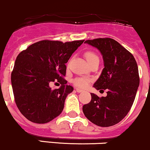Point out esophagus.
Here are the masks:
<instances>
[{
    "mask_svg": "<svg viewBox=\"0 0 150 150\" xmlns=\"http://www.w3.org/2000/svg\"><path fill=\"white\" fill-rule=\"evenodd\" d=\"M75 90H76V91H77V92H78V93H82V92H83V90L80 89V88H75Z\"/></svg>",
    "mask_w": 150,
    "mask_h": 150,
    "instance_id": "34e87169",
    "label": "esophagus"
}]
</instances>
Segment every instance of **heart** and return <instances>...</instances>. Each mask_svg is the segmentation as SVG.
<instances>
[{"mask_svg": "<svg viewBox=\"0 0 150 150\" xmlns=\"http://www.w3.org/2000/svg\"><path fill=\"white\" fill-rule=\"evenodd\" d=\"M85 57L86 60L88 61V64H91V62L96 59H98V57L95 53L91 51H88L85 53ZM89 80L86 78H77L73 80V83L76 86L80 88H86L88 85Z\"/></svg>", "mask_w": 150, "mask_h": 150, "instance_id": "b5f03b06", "label": "heart"}]
</instances>
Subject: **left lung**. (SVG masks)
I'll use <instances>...</instances> for the list:
<instances>
[{
	"instance_id": "obj_1",
	"label": "left lung",
	"mask_w": 150,
	"mask_h": 150,
	"mask_svg": "<svg viewBox=\"0 0 150 150\" xmlns=\"http://www.w3.org/2000/svg\"><path fill=\"white\" fill-rule=\"evenodd\" d=\"M85 43L98 49L103 57L104 68L93 87L106 89L107 96L99 98L91 93V102L83 105V111L96 125L111 127L127 116L134 101L139 86L137 64L128 50L111 38L87 40Z\"/></svg>"
}]
</instances>
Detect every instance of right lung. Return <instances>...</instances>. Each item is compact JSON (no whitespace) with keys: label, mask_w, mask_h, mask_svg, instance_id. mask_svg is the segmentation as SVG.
Returning a JSON list of instances; mask_svg holds the SVG:
<instances>
[{"label":"right lung","mask_w":150,"mask_h":150,"mask_svg":"<svg viewBox=\"0 0 150 150\" xmlns=\"http://www.w3.org/2000/svg\"><path fill=\"white\" fill-rule=\"evenodd\" d=\"M83 42L40 41L17 56L11 73L13 92L17 107L28 120L45 124L62 113L66 98L73 91L63 78L65 63ZM54 81L62 85L58 89L50 88Z\"/></svg>","instance_id":"add662e5"}]
</instances>
